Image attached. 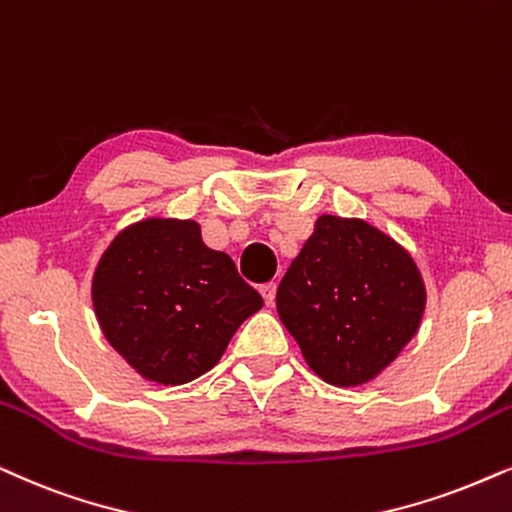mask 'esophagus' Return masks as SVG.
Wrapping results in <instances>:
<instances>
[{
	"instance_id": "34e87169",
	"label": "esophagus",
	"mask_w": 512,
	"mask_h": 512,
	"mask_svg": "<svg viewBox=\"0 0 512 512\" xmlns=\"http://www.w3.org/2000/svg\"><path fill=\"white\" fill-rule=\"evenodd\" d=\"M275 294H277V284H275V282H265V284H261V296H263L265 305L275 303Z\"/></svg>"
}]
</instances>
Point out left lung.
I'll list each match as a JSON object with an SVG mask.
<instances>
[{"label": "left lung", "instance_id": "left-lung-1", "mask_svg": "<svg viewBox=\"0 0 512 512\" xmlns=\"http://www.w3.org/2000/svg\"><path fill=\"white\" fill-rule=\"evenodd\" d=\"M416 263L357 218L322 216L277 287V313L305 362L331 386H362L421 324Z\"/></svg>", "mask_w": 512, "mask_h": 512}]
</instances>
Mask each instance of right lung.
Wrapping results in <instances>:
<instances>
[{
    "mask_svg": "<svg viewBox=\"0 0 512 512\" xmlns=\"http://www.w3.org/2000/svg\"><path fill=\"white\" fill-rule=\"evenodd\" d=\"M263 298L195 221L150 218L105 251L94 308L112 348L150 381L181 386L221 360L237 327Z\"/></svg>",
    "mask_w": 512,
    "mask_h": 512,
    "instance_id": "right-lung-1",
    "label": "right lung"
}]
</instances>
